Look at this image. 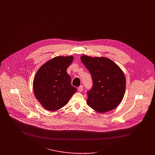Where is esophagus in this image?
Returning <instances> with one entry per match:
<instances>
[{"instance_id": "34e87169", "label": "esophagus", "mask_w": 155, "mask_h": 155, "mask_svg": "<svg viewBox=\"0 0 155 155\" xmlns=\"http://www.w3.org/2000/svg\"><path fill=\"white\" fill-rule=\"evenodd\" d=\"M83 89H84V86L83 85H81L80 87H78V91H79V92H82V91H83Z\"/></svg>"}]
</instances>
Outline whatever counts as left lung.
Segmentation results:
<instances>
[{"label":"left lung","mask_w":155,"mask_h":155,"mask_svg":"<svg viewBox=\"0 0 155 155\" xmlns=\"http://www.w3.org/2000/svg\"><path fill=\"white\" fill-rule=\"evenodd\" d=\"M81 59L92 79V87L87 92L88 105L99 113L116 108L125 91L126 80L123 71L107 58L83 55Z\"/></svg>","instance_id":"obj_1"}]
</instances>
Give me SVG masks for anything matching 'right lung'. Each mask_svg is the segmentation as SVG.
<instances>
[{
    "label": "right lung",
    "instance_id": "add662e5",
    "mask_svg": "<svg viewBox=\"0 0 155 155\" xmlns=\"http://www.w3.org/2000/svg\"><path fill=\"white\" fill-rule=\"evenodd\" d=\"M72 56L56 57L47 61L38 71L33 81L35 95L45 109L55 111L66 106L76 88L71 84L67 68Z\"/></svg>",
    "mask_w": 155,
    "mask_h": 155
}]
</instances>
